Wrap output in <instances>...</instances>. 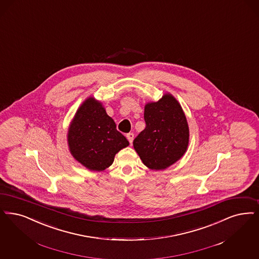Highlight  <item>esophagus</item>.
I'll use <instances>...</instances> for the list:
<instances>
[{
	"instance_id": "esophagus-1",
	"label": "esophagus",
	"mask_w": 259,
	"mask_h": 259,
	"mask_svg": "<svg viewBox=\"0 0 259 259\" xmlns=\"http://www.w3.org/2000/svg\"><path fill=\"white\" fill-rule=\"evenodd\" d=\"M126 137H127V140L129 141L130 145H132L133 140H134V134L133 133H128V134L126 135Z\"/></svg>"
}]
</instances>
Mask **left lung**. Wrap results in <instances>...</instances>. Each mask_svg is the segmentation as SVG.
Here are the masks:
<instances>
[{
	"label": "left lung",
	"mask_w": 259,
	"mask_h": 259,
	"mask_svg": "<svg viewBox=\"0 0 259 259\" xmlns=\"http://www.w3.org/2000/svg\"><path fill=\"white\" fill-rule=\"evenodd\" d=\"M145 130L133 142L135 150L145 166L165 169L177 162L189 145V126L176 98L166 93L157 102L145 106Z\"/></svg>",
	"instance_id": "1"
}]
</instances>
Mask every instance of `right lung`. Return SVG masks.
Instances as JSON below:
<instances>
[{
    "label": "right lung",
    "instance_id": "1",
    "mask_svg": "<svg viewBox=\"0 0 259 259\" xmlns=\"http://www.w3.org/2000/svg\"><path fill=\"white\" fill-rule=\"evenodd\" d=\"M67 142L73 157L96 171L111 166L115 154L129 145L102 103L93 97L85 99L77 110L68 129Z\"/></svg>",
    "mask_w": 259,
    "mask_h": 259
}]
</instances>
